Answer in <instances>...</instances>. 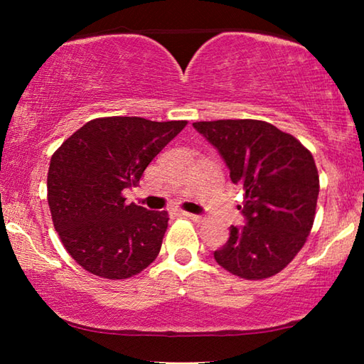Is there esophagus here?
<instances>
[{
    "instance_id": "34e87169",
    "label": "esophagus",
    "mask_w": 364,
    "mask_h": 364,
    "mask_svg": "<svg viewBox=\"0 0 364 364\" xmlns=\"http://www.w3.org/2000/svg\"><path fill=\"white\" fill-rule=\"evenodd\" d=\"M181 215L183 217H186V218H189V220H193V221H197V223H199V221H204V218L200 217V215H196V213H189V212H181Z\"/></svg>"
}]
</instances>
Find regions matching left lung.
<instances>
[{
    "mask_svg": "<svg viewBox=\"0 0 364 364\" xmlns=\"http://www.w3.org/2000/svg\"><path fill=\"white\" fill-rule=\"evenodd\" d=\"M217 147L234 184L244 191L247 220L230 228L215 260L242 279L278 274L306 242L316 215L319 176L311 152L292 134L263 120L196 122Z\"/></svg>",
    "mask_w": 364,
    "mask_h": 364,
    "instance_id": "1",
    "label": "left lung"
}]
</instances>
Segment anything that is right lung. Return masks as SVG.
<instances>
[{
  "label": "right lung",
  "mask_w": 364,
  "mask_h": 364,
  "mask_svg": "<svg viewBox=\"0 0 364 364\" xmlns=\"http://www.w3.org/2000/svg\"><path fill=\"white\" fill-rule=\"evenodd\" d=\"M188 125L141 117L90 120L53 154L48 204L65 250L88 273L127 279L156 260L168 213L127 204L123 191Z\"/></svg>",
  "instance_id": "1"
}]
</instances>
